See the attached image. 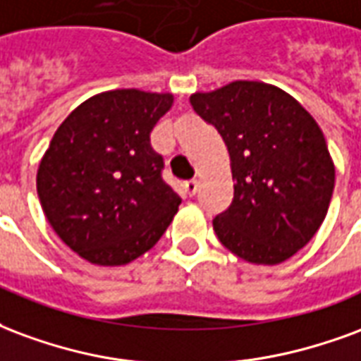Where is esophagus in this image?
Here are the masks:
<instances>
[{"instance_id":"esophagus-1","label":"esophagus","mask_w":361,"mask_h":361,"mask_svg":"<svg viewBox=\"0 0 361 361\" xmlns=\"http://www.w3.org/2000/svg\"><path fill=\"white\" fill-rule=\"evenodd\" d=\"M183 188L188 196H194L196 190H198V183H196V180H186V183L183 184Z\"/></svg>"}]
</instances>
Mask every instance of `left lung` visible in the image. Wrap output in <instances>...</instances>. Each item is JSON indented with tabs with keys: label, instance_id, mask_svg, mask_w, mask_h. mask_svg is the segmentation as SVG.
Listing matches in <instances>:
<instances>
[{
	"label": "left lung",
	"instance_id": "8db88e82",
	"mask_svg": "<svg viewBox=\"0 0 361 361\" xmlns=\"http://www.w3.org/2000/svg\"><path fill=\"white\" fill-rule=\"evenodd\" d=\"M190 105L231 157L235 196L213 219L215 235L250 264H283L314 238L335 188L319 125L290 94L254 80L196 92Z\"/></svg>",
	"mask_w": 361,
	"mask_h": 361
}]
</instances>
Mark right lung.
Returning a JSON list of instances; mask_svg holds the SVG:
<instances>
[{"mask_svg":"<svg viewBox=\"0 0 361 361\" xmlns=\"http://www.w3.org/2000/svg\"><path fill=\"white\" fill-rule=\"evenodd\" d=\"M173 94L136 88L102 92L55 130L36 188L49 225L96 265H125L167 231L180 198L161 177L149 133Z\"/></svg>","mask_w":361,"mask_h":361,"instance_id":"obj_1","label":"right lung"}]
</instances>
